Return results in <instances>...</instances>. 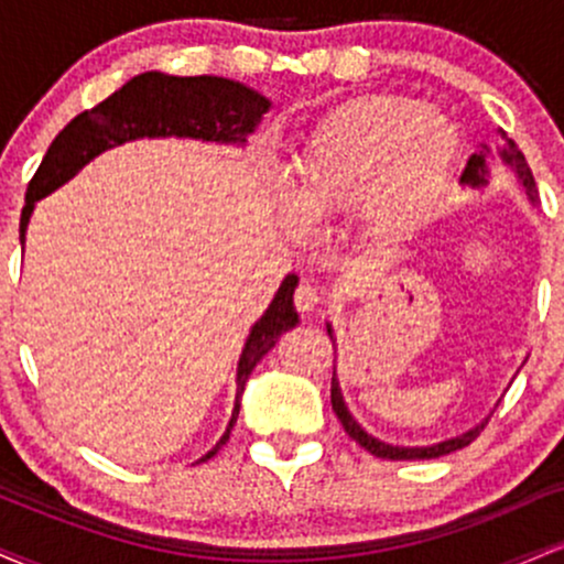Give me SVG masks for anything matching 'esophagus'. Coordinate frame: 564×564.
Masks as SVG:
<instances>
[{"label":"esophagus","instance_id":"obj_1","mask_svg":"<svg viewBox=\"0 0 564 564\" xmlns=\"http://www.w3.org/2000/svg\"><path fill=\"white\" fill-rule=\"evenodd\" d=\"M321 302H323V294L318 286H313V283H300V289H296L294 294L296 310H302V313H313V310H318Z\"/></svg>","mask_w":564,"mask_h":564}]
</instances>
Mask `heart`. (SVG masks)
Masks as SVG:
<instances>
[{"instance_id": "obj_1", "label": "heart", "mask_w": 564, "mask_h": 564, "mask_svg": "<svg viewBox=\"0 0 564 564\" xmlns=\"http://www.w3.org/2000/svg\"><path fill=\"white\" fill-rule=\"evenodd\" d=\"M458 145V127L424 102L358 97L323 116L302 140L283 209L302 225L364 204L377 230H408L435 212Z\"/></svg>"}]
</instances>
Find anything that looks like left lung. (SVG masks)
Instances as JSON below:
<instances>
[{
	"label": "left lung",
	"mask_w": 564,
	"mask_h": 564,
	"mask_svg": "<svg viewBox=\"0 0 564 564\" xmlns=\"http://www.w3.org/2000/svg\"><path fill=\"white\" fill-rule=\"evenodd\" d=\"M498 138H501V148H498V159L503 161V164L509 166L511 172L517 174V180H520V185L525 187V196L530 204L535 206V200H539V191H535V180H533V172H530L528 161L525 156H522V151L517 148L514 140L507 138V132L503 129H498ZM490 148L482 145L480 151L471 153L467 166H464L462 172V185L467 187H480L488 185V177H490ZM328 328V336H332L334 341V328L332 323H326ZM332 408L336 413V419H339L341 426H345V432L349 437L355 440V443L360 445V448H366L371 456L377 458H390V462H416V458H437V456H445V453H453L458 448H467V445L475 440L477 435L482 432V426L488 424L490 416H485L480 424L471 426V430L462 432V435L456 437H448V440H440V443H432V445H390L384 443V440L368 435V432L360 426L358 422H355V416L349 413V408L345 403V398H341V387H339V379H332Z\"/></svg>",
	"instance_id": "left-lung-1"
}]
</instances>
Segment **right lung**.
Here are the masks:
<instances>
[{
  "label": "right lung",
  "mask_w": 564,
  "mask_h": 564,
  "mask_svg": "<svg viewBox=\"0 0 564 564\" xmlns=\"http://www.w3.org/2000/svg\"><path fill=\"white\" fill-rule=\"evenodd\" d=\"M270 111V100L257 89L225 76H170L161 70H145L132 76L124 87L95 108L70 119L63 132L44 153L42 164L31 177L25 191L21 215V243L25 228L34 215L36 200L66 185L84 166L100 153L124 142L142 138H187L217 145L243 148L246 138L260 127L262 116ZM300 278L294 273L283 278L275 300L264 310L260 321L251 326L236 371V403L225 435L200 462L212 458L230 440V430L241 411V394L254 366L275 347L278 336L300 323L294 310V289Z\"/></svg>",
  "instance_id": "right-lung-1"
}]
</instances>
